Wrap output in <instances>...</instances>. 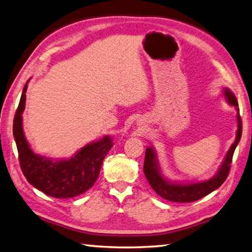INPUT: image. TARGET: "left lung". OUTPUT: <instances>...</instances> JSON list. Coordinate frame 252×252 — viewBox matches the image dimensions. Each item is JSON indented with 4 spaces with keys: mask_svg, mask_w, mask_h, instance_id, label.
Segmentation results:
<instances>
[{
    "mask_svg": "<svg viewBox=\"0 0 252 252\" xmlns=\"http://www.w3.org/2000/svg\"><path fill=\"white\" fill-rule=\"evenodd\" d=\"M223 94H224L227 102L234 105V107L236 108V110L239 112L238 102L235 94H234L230 89L227 88H224ZM237 122H238V129L236 132V139L232 144L230 150H228V152L225 156L224 160H223L219 171H218L217 175L214 178H211L210 180H207L204 182L189 183V184L169 182L160 173L155 151L152 148H148L145 150L143 171H144L145 177L148 179L151 188H152L155 191V193L158 194L160 197L175 203L195 202V200L206 196V195L214 192L218 188H220L222 186V183L226 180V178L228 176V172H230V169H231L234 151H235L240 138H242L243 123H242V119H240L239 113L237 114Z\"/></svg>",
    "mask_w": 252,
    "mask_h": 252,
    "instance_id": "8db88e82",
    "label": "left lung"
}]
</instances>
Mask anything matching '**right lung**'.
<instances>
[{"mask_svg":"<svg viewBox=\"0 0 252 252\" xmlns=\"http://www.w3.org/2000/svg\"><path fill=\"white\" fill-rule=\"evenodd\" d=\"M28 82L16 110L13 133L24 176L30 184L55 198H70L85 193L98 179L102 161L113 142L109 136L77 151L70 159L52 160L34 154L22 130V112L26 104Z\"/></svg>","mask_w":252,"mask_h":252,"instance_id":"obj_1","label":"right lung"}]
</instances>
